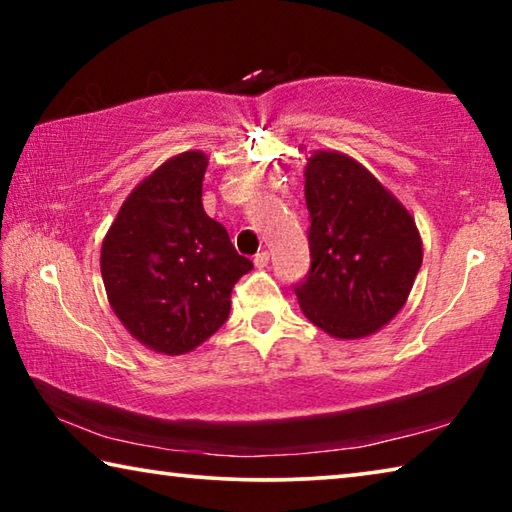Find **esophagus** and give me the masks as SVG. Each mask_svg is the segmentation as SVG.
<instances>
[{
  "mask_svg": "<svg viewBox=\"0 0 512 512\" xmlns=\"http://www.w3.org/2000/svg\"><path fill=\"white\" fill-rule=\"evenodd\" d=\"M268 262H271V253H268V250H262V253L255 255V266L257 268H266Z\"/></svg>",
  "mask_w": 512,
  "mask_h": 512,
  "instance_id": "34e87169",
  "label": "esophagus"
}]
</instances>
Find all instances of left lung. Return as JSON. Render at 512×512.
<instances>
[{"mask_svg":"<svg viewBox=\"0 0 512 512\" xmlns=\"http://www.w3.org/2000/svg\"><path fill=\"white\" fill-rule=\"evenodd\" d=\"M305 198L311 268L296 287L302 314L334 339H366L406 305L422 266L418 225L341 151H311Z\"/></svg>","mask_w":512,"mask_h":512,"instance_id":"obj_1","label":"left lung"}]
</instances>
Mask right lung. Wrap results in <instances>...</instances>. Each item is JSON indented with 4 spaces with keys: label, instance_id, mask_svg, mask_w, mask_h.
<instances>
[{
    "label": "right lung",
    "instance_id": "obj_1",
    "mask_svg": "<svg viewBox=\"0 0 512 512\" xmlns=\"http://www.w3.org/2000/svg\"><path fill=\"white\" fill-rule=\"evenodd\" d=\"M207 155L162 162L121 205L101 244L108 302L133 339L158 354L198 348L230 314V293L253 262L203 210Z\"/></svg>",
    "mask_w": 512,
    "mask_h": 512
}]
</instances>
